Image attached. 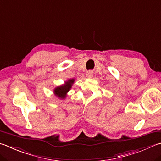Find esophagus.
Wrapping results in <instances>:
<instances>
[{
	"label": "esophagus",
	"mask_w": 161,
	"mask_h": 161,
	"mask_svg": "<svg viewBox=\"0 0 161 161\" xmlns=\"http://www.w3.org/2000/svg\"><path fill=\"white\" fill-rule=\"evenodd\" d=\"M86 77L87 78H92L93 77V72L92 71H88L86 72Z\"/></svg>",
	"instance_id": "1"
}]
</instances>
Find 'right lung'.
Here are the masks:
<instances>
[{
	"instance_id": "1",
	"label": "right lung",
	"mask_w": 161,
	"mask_h": 161,
	"mask_svg": "<svg viewBox=\"0 0 161 161\" xmlns=\"http://www.w3.org/2000/svg\"><path fill=\"white\" fill-rule=\"evenodd\" d=\"M75 79H69L63 84L55 87L53 89L54 95L59 99H65L67 97L68 92L71 89L73 84L75 83Z\"/></svg>"
}]
</instances>
